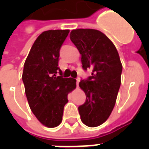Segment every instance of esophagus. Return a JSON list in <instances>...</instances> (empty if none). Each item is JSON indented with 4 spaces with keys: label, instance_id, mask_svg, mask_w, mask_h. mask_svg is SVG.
<instances>
[{
    "label": "esophagus",
    "instance_id": "1",
    "mask_svg": "<svg viewBox=\"0 0 149 149\" xmlns=\"http://www.w3.org/2000/svg\"><path fill=\"white\" fill-rule=\"evenodd\" d=\"M76 80H77V86H79V81H80V79H79V78H77Z\"/></svg>",
    "mask_w": 149,
    "mask_h": 149
}]
</instances>
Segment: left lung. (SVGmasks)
<instances>
[{
  "label": "left lung",
  "mask_w": 149,
  "mask_h": 149,
  "mask_svg": "<svg viewBox=\"0 0 149 149\" xmlns=\"http://www.w3.org/2000/svg\"><path fill=\"white\" fill-rule=\"evenodd\" d=\"M70 39L81 55L83 69L92 71L79 84L86 97L78 108L80 119L88 127H97L107 120L115 105L122 72L119 54L113 42L96 29L72 30Z\"/></svg>",
  "instance_id": "left-lung-1"
}]
</instances>
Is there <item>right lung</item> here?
I'll return each mask as SVG.
<instances>
[{
    "label": "right lung",
    "instance_id": "right-lung-1",
    "mask_svg": "<svg viewBox=\"0 0 149 149\" xmlns=\"http://www.w3.org/2000/svg\"><path fill=\"white\" fill-rule=\"evenodd\" d=\"M70 30H49L36 38L24 65L22 80L32 113L43 125L55 127L63 120L68 94L77 80L63 78L58 67L60 48Z\"/></svg>",
    "mask_w": 149,
    "mask_h": 149
}]
</instances>
